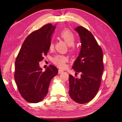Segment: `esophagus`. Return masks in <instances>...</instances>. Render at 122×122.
I'll return each instance as SVG.
<instances>
[{
  "mask_svg": "<svg viewBox=\"0 0 122 122\" xmlns=\"http://www.w3.org/2000/svg\"><path fill=\"white\" fill-rule=\"evenodd\" d=\"M63 72V70H58V74H61Z\"/></svg>",
  "mask_w": 122,
  "mask_h": 122,
  "instance_id": "esophagus-1",
  "label": "esophagus"
}]
</instances>
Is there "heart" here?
<instances>
[{"mask_svg":"<svg viewBox=\"0 0 122 122\" xmlns=\"http://www.w3.org/2000/svg\"><path fill=\"white\" fill-rule=\"evenodd\" d=\"M60 37L65 41L67 45L69 46L71 49H73L74 48V44L76 41V36L73 34L71 31L69 29H64L60 33ZM54 48V42L52 40L49 45L50 49H52ZM68 61V58L67 56L58 54L54 56L52 59V62L59 68H64L66 66V64Z\"/></svg>","mask_w":122,"mask_h":122,"instance_id":"heart-1","label":"heart"}]
</instances>
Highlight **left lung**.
Returning <instances> with one entry per match:
<instances>
[{"label":"left lung","instance_id":"1","mask_svg":"<svg viewBox=\"0 0 122 122\" xmlns=\"http://www.w3.org/2000/svg\"><path fill=\"white\" fill-rule=\"evenodd\" d=\"M75 30L80 36L82 46L72 68L82 74L80 79L69 75V95L75 102L84 104L93 100L99 90L104 70L103 51L90 31L82 26Z\"/></svg>","mask_w":122,"mask_h":122}]
</instances>
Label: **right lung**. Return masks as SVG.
Segmentation results:
<instances>
[{
	"mask_svg": "<svg viewBox=\"0 0 122 122\" xmlns=\"http://www.w3.org/2000/svg\"><path fill=\"white\" fill-rule=\"evenodd\" d=\"M56 27L48 24L31 33L15 60V83L22 97L29 103L39 102L45 97L52 79L58 73V69L53 65L42 71L39 64L49 51Z\"/></svg>",
	"mask_w": 122,
	"mask_h": 122,
	"instance_id": "1",
	"label": "right lung"
}]
</instances>
